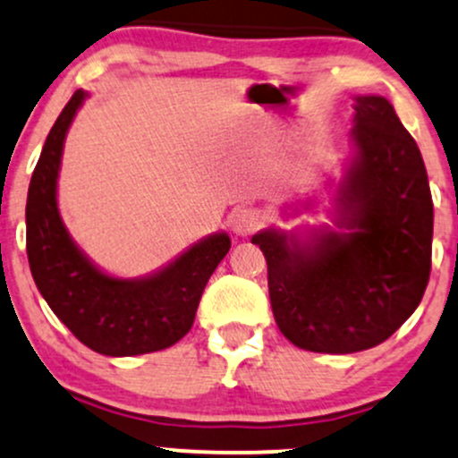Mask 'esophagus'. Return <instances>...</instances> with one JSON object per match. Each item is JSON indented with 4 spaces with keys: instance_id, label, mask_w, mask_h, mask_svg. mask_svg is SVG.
<instances>
[{
    "instance_id": "34e87169",
    "label": "esophagus",
    "mask_w": 458,
    "mask_h": 458,
    "mask_svg": "<svg viewBox=\"0 0 458 458\" xmlns=\"http://www.w3.org/2000/svg\"><path fill=\"white\" fill-rule=\"evenodd\" d=\"M260 224H263V213L259 208H252V206L237 208L233 213V217H230V225H233L234 233L241 234V237L252 234L254 230L260 228Z\"/></svg>"
}]
</instances>
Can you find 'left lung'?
<instances>
[{
	"instance_id": "left-lung-1",
	"label": "left lung",
	"mask_w": 458,
	"mask_h": 458,
	"mask_svg": "<svg viewBox=\"0 0 458 458\" xmlns=\"http://www.w3.org/2000/svg\"><path fill=\"white\" fill-rule=\"evenodd\" d=\"M356 158L339 189L350 233L310 243L263 230L269 300L293 345L352 354L383 344L413 315L430 278L433 198L415 139L378 95L356 98Z\"/></svg>"
}]
</instances>
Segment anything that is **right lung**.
I'll return each instance as SVG.
<instances>
[{"instance_id":"obj_1","label":"right lung","mask_w":458,"mask_h":458,"mask_svg":"<svg viewBox=\"0 0 458 458\" xmlns=\"http://www.w3.org/2000/svg\"><path fill=\"white\" fill-rule=\"evenodd\" d=\"M84 98V90H75L63 108L30 180V271L49 309L87 348L106 356L165 350L193 326L204 286L228 254L230 239L224 233L210 234L149 278L122 280L95 267L69 237L56 204L64 134Z\"/></svg>"}]
</instances>
